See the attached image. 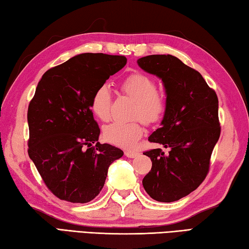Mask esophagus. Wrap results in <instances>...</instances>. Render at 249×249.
<instances>
[{
	"label": "esophagus",
	"instance_id": "1",
	"mask_svg": "<svg viewBox=\"0 0 249 249\" xmlns=\"http://www.w3.org/2000/svg\"><path fill=\"white\" fill-rule=\"evenodd\" d=\"M124 155H125L126 157H129V158H134V157L138 156L139 153L138 152H134V151H125Z\"/></svg>",
	"mask_w": 249,
	"mask_h": 249
}]
</instances>
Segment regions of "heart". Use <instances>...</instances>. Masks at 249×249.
Returning a JSON list of instances; mask_svg holds the SVG:
<instances>
[{
    "instance_id": "b5f03b06",
    "label": "heart",
    "mask_w": 249,
    "mask_h": 249,
    "mask_svg": "<svg viewBox=\"0 0 249 249\" xmlns=\"http://www.w3.org/2000/svg\"><path fill=\"white\" fill-rule=\"evenodd\" d=\"M120 89L135 102L133 118L140 117L145 124H155L162 118L166 110V100L157 91V84L147 74L133 71L120 82ZM111 95L109 89L102 86L94 92L91 100V109L98 119H110ZM143 128L139 121L114 123L105 126L104 139L114 145L124 148L133 147L142 137Z\"/></svg>"
}]
</instances>
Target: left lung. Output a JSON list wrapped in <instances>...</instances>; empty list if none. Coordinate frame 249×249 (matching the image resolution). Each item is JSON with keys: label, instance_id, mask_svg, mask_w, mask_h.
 Wrapping results in <instances>:
<instances>
[{"label": "left lung", "instance_id": "obj_1", "mask_svg": "<svg viewBox=\"0 0 249 249\" xmlns=\"http://www.w3.org/2000/svg\"><path fill=\"white\" fill-rule=\"evenodd\" d=\"M144 71L161 79L166 110L161 126L148 141L161 148L145 152L152 169L142 181L146 193L161 203L179 200L205 180L220 137L218 97L203 76L172 55H148L138 59Z\"/></svg>", "mask_w": 249, "mask_h": 249}]
</instances>
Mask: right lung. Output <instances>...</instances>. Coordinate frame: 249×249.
Instances as JSON below:
<instances>
[{
  "mask_svg": "<svg viewBox=\"0 0 249 249\" xmlns=\"http://www.w3.org/2000/svg\"><path fill=\"white\" fill-rule=\"evenodd\" d=\"M125 64L124 56L83 53L49 69L37 83L28 107V154L59 199L80 204L94 199L108 167L123 157L120 148L97 142L101 131L91 100Z\"/></svg>",
  "mask_w": 249,
  "mask_h": 249,
  "instance_id": "right-lung-1",
  "label": "right lung"
}]
</instances>
